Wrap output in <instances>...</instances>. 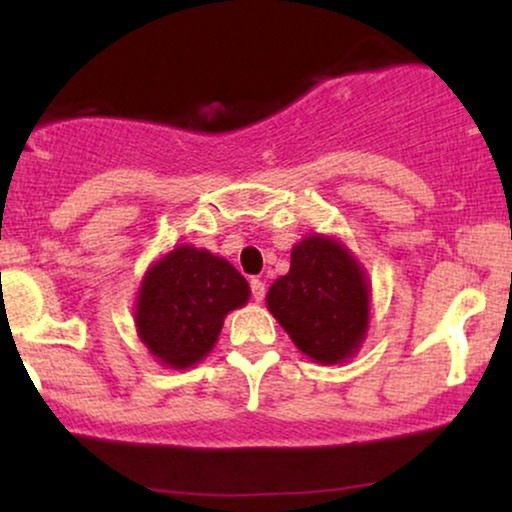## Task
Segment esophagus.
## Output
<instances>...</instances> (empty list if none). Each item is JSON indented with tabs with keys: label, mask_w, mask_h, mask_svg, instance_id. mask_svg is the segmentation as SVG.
Here are the masks:
<instances>
[{
	"label": "esophagus",
	"mask_w": 512,
	"mask_h": 512,
	"mask_svg": "<svg viewBox=\"0 0 512 512\" xmlns=\"http://www.w3.org/2000/svg\"><path fill=\"white\" fill-rule=\"evenodd\" d=\"M251 298L256 300V303H261V300L265 298V282H261V279H251Z\"/></svg>",
	"instance_id": "1"
}]
</instances>
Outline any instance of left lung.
Segmentation results:
<instances>
[{"mask_svg": "<svg viewBox=\"0 0 512 512\" xmlns=\"http://www.w3.org/2000/svg\"><path fill=\"white\" fill-rule=\"evenodd\" d=\"M268 310L307 359L333 366L361 349L370 324V284L338 237L310 233L291 249V268L265 296Z\"/></svg>", "mask_w": 512, "mask_h": 512, "instance_id": "8db88e82", "label": "left lung"}]
</instances>
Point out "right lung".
<instances>
[{"instance_id":"1","label":"right lung","mask_w":512,"mask_h":512,"mask_svg":"<svg viewBox=\"0 0 512 512\" xmlns=\"http://www.w3.org/2000/svg\"><path fill=\"white\" fill-rule=\"evenodd\" d=\"M249 284L233 263L179 244L144 272L135 326L160 366L186 370L212 352L228 312L247 305Z\"/></svg>"}]
</instances>
